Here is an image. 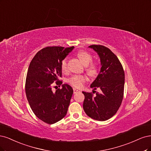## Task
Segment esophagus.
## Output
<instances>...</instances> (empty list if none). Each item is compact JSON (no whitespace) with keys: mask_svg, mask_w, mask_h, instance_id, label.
Segmentation results:
<instances>
[{"mask_svg":"<svg viewBox=\"0 0 151 151\" xmlns=\"http://www.w3.org/2000/svg\"><path fill=\"white\" fill-rule=\"evenodd\" d=\"M78 92H80V91L78 90V89H76V88H73V93H74V94H75L76 93H78Z\"/></svg>","mask_w":151,"mask_h":151,"instance_id":"esophagus-1","label":"esophagus"}]
</instances>
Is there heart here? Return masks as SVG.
I'll return each instance as SVG.
<instances>
[{"instance_id":"obj_1","label":"heart","mask_w":151,"mask_h":151,"mask_svg":"<svg viewBox=\"0 0 151 151\" xmlns=\"http://www.w3.org/2000/svg\"><path fill=\"white\" fill-rule=\"evenodd\" d=\"M77 56L78 57L80 60L83 63V65L86 66V71H88L90 75H94L96 73L97 66L95 63H90L92 61V56L90 53L81 51L78 52ZM90 63V64H89ZM61 68L63 73H66L68 71V63L66 58L61 61ZM86 80L87 76L85 75H75L70 77L68 81L70 85L76 87V88H81Z\"/></svg>"}]
</instances>
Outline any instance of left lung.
<instances>
[{
  "label": "left lung",
  "instance_id": "1",
  "mask_svg": "<svg viewBox=\"0 0 151 151\" xmlns=\"http://www.w3.org/2000/svg\"><path fill=\"white\" fill-rule=\"evenodd\" d=\"M98 54L101 64L99 74L91 84L93 90L99 88L96 95L82 91L85 95L83 107L90 118L99 121L110 119L119 110L123 100L125 74L116 56L110 49L101 45H91Z\"/></svg>",
  "mask_w": 151,
  "mask_h": 151
}]
</instances>
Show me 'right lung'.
Instances as JSON below:
<instances>
[{"instance_id": "1", "label": "right lung", "mask_w": 151, "mask_h": 151, "mask_svg": "<svg viewBox=\"0 0 151 151\" xmlns=\"http://www.w3.org/2000/svg\"><path fill=\"white\" fill-rule=\"evenodd\" d=\"M70 47H46L37 52L32 60L27 73L26 93L32 111L38 119L53 124L66 115L71 96L72 87L63 84L61 89L52 91V86L61 76V61L74 49Z\"/></svg>"}]
</instances>
